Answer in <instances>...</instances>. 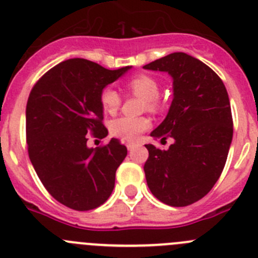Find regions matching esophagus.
I'll use <instances>...</instances> for the list:
<instances>
[{"mask_svg": "<svg viewBox=\"0 0 258 258\" xmlns=\"http://www.w3.org/2000/svg\"><path fill=\"white\" fill-rule=\"evenodd\" d=\"M136 146H137L136 144H134V143H128V144H127V149H128V151H132L135 148H136Z\"/></svg>", "mask_w": 258, "mask_h": 258, "instance_id": "34e87169", "label": "esophagus"}]
</instances>
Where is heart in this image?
Segmentation results:
<instances>
[{"label":"heart","instance_id":"heart-1","mask_svg":"<svg viewBox=\"0 0 258 258\" xmlns=\"http://www.w3.org/2000/svg\"><path fill=\"white\" fill-rule=\"evenodd\" d=\"M130 91L145 100L146 108L155 109L156 98L159 96V84L149 75H137L127 84ZM100 103L103 109L109 114H114L121 105V95L113 88H105L100 93ZM150 122L145 117H119L113 119L109 124V130L114 136L121 137L123 140L134 141L140 136L145 130L149 128Z\"/></svg>","mask_w":258,"mask_h":258}]
</instances>
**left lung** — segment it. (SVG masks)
Listing matches in <instances>:
<instances>
[{
    "mask_svg": "<svg viewBox=\"0 0 258 258\" xmlns=\"http://www.w3.org/2000/svg\"><path fill=\"white\" fill-rule=\"evenodd\" d=\"M144 69L172 78V104L150 136L174 140L168 150L145 145L146 182L167 205H191L210 192L227 162L233 139L227 89L208 64L183 52L170 53Z\"/></svg>",
    "mask_w": 258,
    "mask_h": 258,
    "instance_id": "1",
    "label": "left lung"
}]
</instances>
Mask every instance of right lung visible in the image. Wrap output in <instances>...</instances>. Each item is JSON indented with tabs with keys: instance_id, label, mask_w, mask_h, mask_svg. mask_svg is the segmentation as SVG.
Returning <instances> with one entry per match:
<instances>
[{
	"instance_id": "right-lung-1",
	"label": "right lung",
	"mask_w": 258,
	"mask_h": 258,
	"mask_svg": "<svg viewBox=\"0 0 258 258\" xmlns=\"http://www.w3.org/2000/svg\"><path fill=\"white\" fill-rule=\"evenodd\" d=\"M131 69L108 70L84 58L66 59L45 72L29 95V158L43 186L67 208L93 210L114 188L115 170L127 148L117 139L103 148H89L88 134L107 136L100 93Z\"/></svg>"
}]
</instances>
